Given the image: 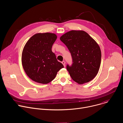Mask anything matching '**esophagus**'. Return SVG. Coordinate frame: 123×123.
Returning <instances> with one entry per match:
<instances>
[{
  "mask_svg": "<svg viewBox=\"0 0 123 123\" xmlns=\"http://www.w3.org/2000/svg\"><path fill=\"white\" fill-rule=\"evenodd\" d=\"M62 64L64 65V67H66V63H65V62L64 61H63L62 62Z\"/></svg>",
  "mask_w": 123,
  "mask_h": 123,
  "instance_id": "34e87169",
  "label": "esophagus"
}]
</instances>
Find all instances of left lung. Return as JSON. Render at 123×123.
Listing matches in <instances>:
<instances>
[{
    "label": "left lung",
    "mask_w": 123,
    "mask_h": 123,
    "mask_svg": "<svg viewBox=\"0 0 123 123\" xmlns=\"http://www.w3.org/2000/svg\"><path fill=\"white\" fill-rule=\"evenodd\" d=\"M71 53L72 65L67 66L72 79L79 84L92 80L101 63V53L98 43L83 30H71L60 37Z\"/></svg>",
    "instance_id": "obj_1"
}]
</instances>
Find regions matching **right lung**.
<instances>
[{
  "label": "right lung",
  "mask_w": 123,
  "mask_h": 123,
  "mask_svg": "<svg viewBox=\"0 0 123 123\" xmlns=\"http://www.w3.org/2000/svg\"><path fill=\"white\" fill-rule=\"evenodd\" d=\"M57 37L55 33H38L25 43L22 54V64L27 75L35 82L47 84L64 68L58 62L52 47Z\"/></svg>",
  "instance_id": "obj_1"
}]
</instances>
